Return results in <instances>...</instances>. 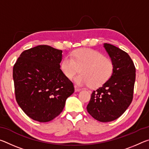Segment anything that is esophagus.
I'll return each mask as SVG.
<instances>
[{
	"mask_svg": "<svg viewBox=\"0 0 149 149\" xmlns=\"http://www.w3.org/2000/svg\"><path fill=\"white\" fill-rule=\"evenodd\" d=\"M74 88H75V92L80 91L81 90V88L78 87L77 86V85H75V86H74Z\"/></svg>",
	"mask_w": 149,
	"mask_h": 149,
	"instance_id": "1",
	"label": "esophagus"
}]
</instances>
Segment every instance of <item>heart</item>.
<instances>
[{"label":"heart","instance_id":"1","mask_svg":"<svg viewBox=\"0 0 149 149\" xmlns=\"http://www.w3.org/2000/svg\"><path fill=\"white\" fill-rule=\"evenodd\" d=\"M70 56L62 59L60 64V70L65 77L72 79L78 68H81V74L74 79L79 86L99 87L112 76L114 70L112 61L97 50L81 49L72 52Z\"/></svg>","mask_w":149,"mask_h":149}]
</instances>
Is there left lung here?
Here are the masks:
<instances>
[{
  "label": "left lung",
  "instance_id": "1",
  "mask_svg": "<svg viewBox=\"0 0 149 149\" xmlns=\"http://www.w3.org/2000/svg\"><path fill=\"white\" fill-rule=\"evenodd\" d=\"M103 47L114 64V73L102 87L93 91L87 110L95 120L108 122L121 116L132 103L135 68L127 52L110 44Z\"/></svg>",
  "mask_w": 149,
  "mask_h": 149
}]
</instances>
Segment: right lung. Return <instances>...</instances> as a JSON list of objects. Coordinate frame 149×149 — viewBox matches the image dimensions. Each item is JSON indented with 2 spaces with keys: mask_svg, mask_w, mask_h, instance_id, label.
<instances>
[{
  "mask_svg": "<svg viewBox=\"0 0 149 149\" xmlns=\"http://www.w3.org/2000/svg\"><path fill=\"white\" fill-rule=\"evenodd\" d=\"M62 51L39 45L20 54L13 68L17 104L31 119L47 122L64 109L65 100L74 92L72 82L60 68Z\"/></svg>",
  "mask_w": 149,
  "mask_h": 149,
  "instance_id": "add662e5",
  "label": "right lung"
}]
</instances>
